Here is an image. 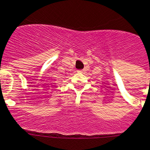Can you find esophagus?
<instances>
[{
    "label": "esophagus",
    "mask_w": 150,
    "mask_h": 150,
    "mask_svg": "<svg viewBox=\"0 0 150 150\" xmlns=\"http://www.w3.org/2000/svg\"><path fill=\"white\" fill-rule=\"evenodd\" d=\"M84 71H85V69H80V70H78V72L79 73H84Z\"/></svg>",
    "instance_id": "obj_1"
}]
</instances>
